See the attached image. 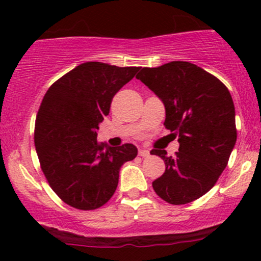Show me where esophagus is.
Returning a JSON list of instances; mask_svg holds the SVG:
<instances>
[{"mask_svg": "<svg viewBox=\"0 0 261 261\" xmlns=\"http://www.w3.org/2000/svg\"><path fill=\"white\" fill-rule=\"evenodd\" d=\"M139 155H140L141 158H147L150 155L149 150L146 149H139Z\"/></svg>", "mask_w": 261, "mask_h": 261, "instance_id": "34e87169", "label": "esophagus"}]
</instances>
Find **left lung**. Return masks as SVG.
Masks as SVG:
<instances>
[{"label":"left lung","instance_id":"1","mask_svg":"<svg viewBox=\"0 0 261 261\" xmlns=\"http://www.w3.org/2000/svg\"><path fill=\"white\" fill-rule=\"evenodd\" d=\"M136 78L162 99L165 128L179 143L174 158L150 151L165 163L152 188L168 203H189L215 186L230 159L238 138L232 97L222 82L189 62L143 68Z\"/></svg>","mask_w":261,"mask_h":261}]
</instances>
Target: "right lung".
<instances>
[{"label":"right lung","mask_w":261,"mask_h":261,"mask_svg":"<svg viewBox=\"0 0 261 261\" xmlns=\"http://www.w3.org/2000/svg\"><path fill=\"white\" fill-rule=\"evenodd\" d=\"M139 67L87 62L53 83L35 123V147L53 191L74 208L89 211L114 196L123 163L135 159L133 144L110 147L97 141L112 98Z\"/></svg>","instance_id":"right-lung-1"}]
</instances>
